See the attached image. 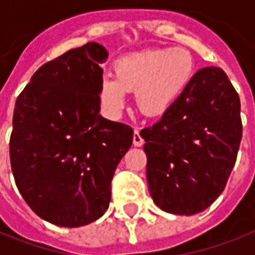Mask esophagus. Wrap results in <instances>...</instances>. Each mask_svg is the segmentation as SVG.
Here are the masks:
<instances>
[{
	"instance_id": "esophagus-1",
	"label": "esophagus",
	"mask_w": 255,
	"mask_h": 255,
	"mask_svg": "<svg viewBox=\"0 0 255 255\" xmlns=\"http://www.w3.org/2000/svg\"><path fill=\"white\" fill-rule=\"evenodd\" d=\"M133 145L135 146L143 145V139H142V136H140L139 129H138V128H135V131H133Z\"/></svg>"
}]
</instances>
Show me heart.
Instances as JSON below:
<instances>
[{
  "mask_svg": "<svg viewBox=\"0 0 255 255\" xmlns=\"http://www.w3.org/2000/svg\"><path fill=\"white\" fill-rule=\"evenodd\" d=\"M195 58L185 48H157L126 55L115 63V76L106 74L101 98L119 115L135 91V103L146 116H161L170 109L193 80Z\"/></svg>",
  "mask_w": 255,
  "mask_h": 255,
  "instance_id": "obj_1",
  "label": "heart"
}]
</instances>
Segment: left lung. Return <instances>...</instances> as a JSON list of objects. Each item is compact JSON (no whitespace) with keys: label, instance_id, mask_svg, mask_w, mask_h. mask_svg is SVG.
<instances>
[{"label":"left lung","instance_id":"obj_1","mask_svg":"<svg viewBox=\"0 0 255 255\" xmlns=\"http://www.w3.org/2000/svg\"><path fill=\"white\" fill-rule=\"evenodd\" d=\"M240 99L225 72L204 67L157 123L143 128L146 178L167 213H202L222 193L242 140Z\"/></svg>","mask_w":255,"mask_h":255}]
</instances>
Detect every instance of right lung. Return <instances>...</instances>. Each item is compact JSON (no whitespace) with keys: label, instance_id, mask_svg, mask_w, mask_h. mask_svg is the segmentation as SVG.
<instances>
[{"label":"right lung","instance_id":"obj_1","mask_svg":"<svg viewBox=\"0 0 255 255\" xmlns=\"http://www.w3.org/2000/svg\"><path fill=\"white\" fill-rule=\"evenodd\" d=\"M108 51L87 42L42 65L13 110L10 167L17 189L42 220L83 227L109 207L112 179L133 129L99 115Z\"/></svg>","mask_w":255,"mask_h":255}]
</instances>
